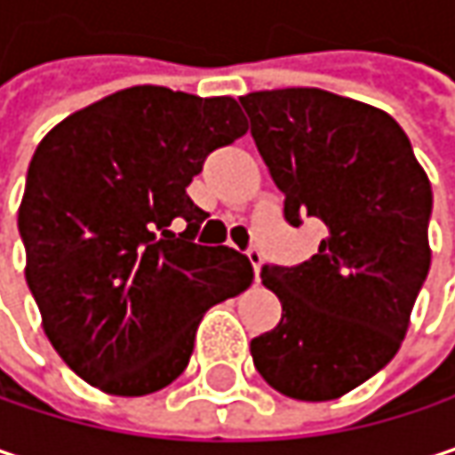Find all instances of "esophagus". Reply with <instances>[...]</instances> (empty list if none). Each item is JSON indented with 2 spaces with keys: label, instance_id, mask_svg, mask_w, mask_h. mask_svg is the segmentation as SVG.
Returning <instances> with one entry per match:
<instances>
[{
  "label": "esophagus",
  "instance_id": "34e87169",
  "mask_svg": "<svg viewBox=\"0 0 455 455\" xmlns=\"http://www.w3.org/2000/svg\"><path fill=\"white\" fill-rule=\"evenodd\" d=\"M247 260H250V266L255 270V278H260V266H263V252L258 250V247H250L247 250Z\"/></svg>",
  "mask_w": 455,
  "mask_h": 455
}]
</instances>
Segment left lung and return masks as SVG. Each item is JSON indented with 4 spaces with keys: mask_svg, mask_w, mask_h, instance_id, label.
<instances>
[{
    "mask_svg": "<svg viewBox=\"0 0 455 455\" xmlns=\"http://www.w3.org/2000/svg\"><path fill=\"white\" fill-rule=\"evenodd\" d=\"M239 104L286 195V221L325 224L310 260L260 270L281 320L252 339V362L289 398L333 401L383 370L409 331L433 258V187L383 108L320 88L255 91Z\"/></svg>",
    "mask_w": 455,
    "mask_h": 455,
    "instance_id": "1",
    "label": "left lung"
}]
</instances>
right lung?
<instances>
[{
	"mask_svg": "<svg viewBox=\"0 0 455 455\" xmlns=\"http://www.w3.org/2000/svg\"><path fill=\"white\" fill-rule=\"evenodd\" d=\"M244 132L231 96L135 85L69 114L36 148L18 211L25 281L46 339L93 388H166L203 315L250 286L244 255L192 242L208 213L187 195L205 156Z\"/></svg>",
	"mask_w": 455,
	"mask_h": 455,
	"instance_id": "obj_1",
	"label": "right lung"
}]
</instances>
